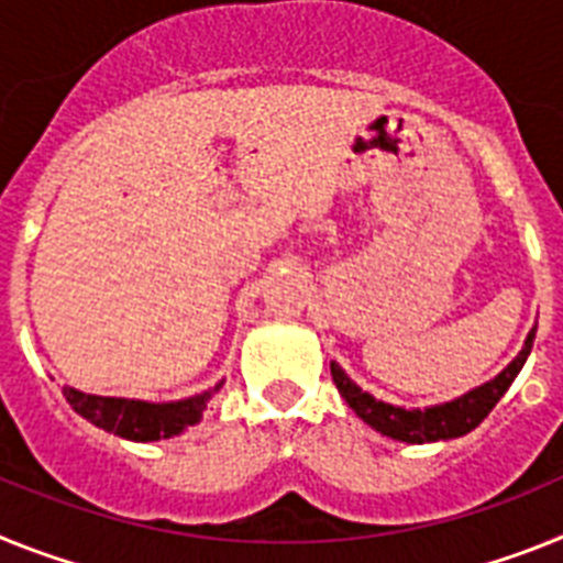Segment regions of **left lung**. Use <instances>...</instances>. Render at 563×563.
I'll return each instance as SVG.
<instances>
[{"mask_svg":"<svg viewBox=\"0 0 563 563\" xmlns=\"http://www.w3.org/2000/svg\"><path fill=\"white\" fill-rule=\"evenodd\" d=\"M532 340H536V329L527 336L525 349L521 354L507 365L496 379L485 383L482 388L464 394V397L453 399V402L437 405V408H424V410H405L394 408L388 402H379L371 394H365L360 385H354L345 376V371L336 363H331V376H334L336 390L342 394V399L349 402V408L354 410L356 417L368 422L371 428L385 433L390 439H399V442L410 444H422V442H439V439H453L471 433L476 424L485 422V417L496 408V402L505 397V390L510 388L512 379L518 376L521 365L527 363V354L532 349Z\"/></svg>","mask_w":563,"mask_h":563,"instance_id":"8db88e82","label":"left lung"}]
</instances>
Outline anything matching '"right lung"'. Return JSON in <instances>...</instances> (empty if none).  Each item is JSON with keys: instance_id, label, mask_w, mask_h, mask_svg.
Listing matches in <instances>:
<instances>
[{"instance_id": "1", "label": "right lung", "mask_w": 563, "mask_h": 563, "mask_svg": "<svg viewBox=\"0 0 563 563\" xmlns=\"http://www.w3.org/2000/svg\"><path fill=\"white\" fill-rule=\"evenodd\" d=\"M221 385H214V390ZM67 402L73 405L78 417H85L96 428H104L115 437L133 439V442H155V439H169L175 433L195 424L207 408V399L212 390L200 397L180 399V402H139V399H115V397H92L81 390L65 388Z\"/></svg>"}]
</instances>
